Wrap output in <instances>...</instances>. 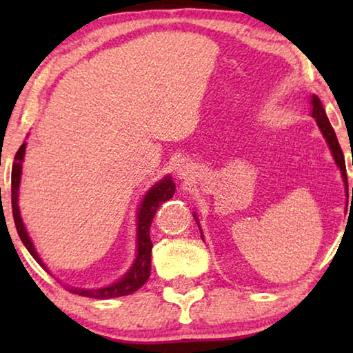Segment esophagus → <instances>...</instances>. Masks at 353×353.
Instances as JSON below:
<instances>
[{"mask_svg":"<svg viewBox=\"0 0 353 353\" xmlns=\"http://www.w3.org/2000/svg\"><path fill=\"white\" fill-rule=\"evenodd\" d=\"M193 168H191L190 165H183L179 168V177L182 179V181H191V177H193Z\"/></svg>","mask_w":353,"mask_h":353,"instance_id":"1","label":"esophagus"}]
</instances>
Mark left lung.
Here are the masks:
<instances>
[{
    "instance_id": "8db88e82",
    "label": "left lung",
    "mask_w": 353,
    "mask_h": 353,
    "mask_svg": "<svg viewBox=\"0 0 353 353\" xmlns=\"http://www.w3.org/2000/svg\"><path fill=\"white\" fill-rule=\"evenodd\" d=\"M312 105H313L312 117L316 119V123H318L322 135H324V139L327 140V145H328V148H330V151L333 154L334 162H336L338 168L341 170V176L344 179L345 187H347V172H345V160H344L343 149H341V146H339L336 134H334L332 124H330V121H328L324 107H322V104H321V99L316 97V94H313L312 97ZM352 165H353V162H352ZM352 191H353V188H352ZM194 219H198V218H194Z\"/></svg>"
}]
</instances>
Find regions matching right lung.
I'll return each mask as SVG.
<instances>
[{
    "label": "right lung",
    "mask_w": 353,
    "mask_h": 353,
    "mask_svg": "<svg viewBox=\"0 0 353 353\" xmlns=\"http://www.w3.org/2000/svg\"><path fill=\"white\" fill-rule=\"evenodd\" d=\"M25 149H26V141L20 146L19 151L15 154L14 165H12V213H14V221L17 232L21 238L23 244H25L26 249L29 250L35 260H37L41 268H45V263L35 250L32 240L29 238L26 227L23 224L20 208H19V188H20V181H21V166H23V159H25ZM176 191V185L172 182L170 176H166L162 181L157 182L154 187L148 191L145 198L141 201L140 210L137 213V256L135 261L130 270L124 274V276L118 280L117 283L110 286H104V288H97V290H83V288H68L71 292L79 296L92 297V299H112V297H121L132 294L143 285L146 283L149 279V274H151V250H152V241L151 236H149V229H151L152 219L155 216V212L157 208L163 204V202L170 201Z\"/></svg>",
    "instance_id": "right-lung-1"
}]
</instances>
